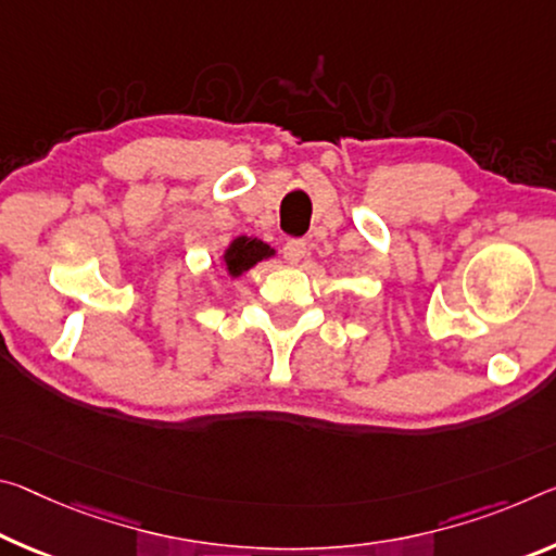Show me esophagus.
Instances as JSON below:
<instances>
[{"mask_svg": "<svg viewBox=\"0 0 556 556\" xmlns=\"http://www.w3.org/2000/svg\"><path fill=\"white\" fill-rule=\"evenodd\" d=\"M304 254H306V242L304 240H296V237H294V240L285 242V257H287L289 264L302 262Z\"/></svg>", "mask_w": 556, "mask_h": 556, "instance_id": "34e87169", "label": "esophagus"}]
</instances>
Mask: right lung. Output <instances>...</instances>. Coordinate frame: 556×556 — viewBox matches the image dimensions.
Returning <instances> with one entry per match:
<instances>
[{"label":"right lung","mask_w":556,"mask_h":556,"mask_svg":"<svg viewBox=\"0 0 556 556\" xmlns=\"http://www.w3.org/2000/svg\"><path fill=\"white\" fill-rule=\"evenodd\" d=\"M275 250L267 242L257 240V237H237V240L230 242L227 247L225 254H223V262H225V269L230 277H242L247 269H252L254 264L262 262V260H269Z\"/></svg>","instance_id":"1"}]
</instances>
